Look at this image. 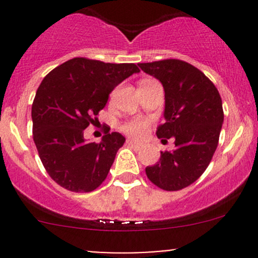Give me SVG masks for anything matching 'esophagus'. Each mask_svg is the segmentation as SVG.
I'll list each match as a JSON object with an SVG mask.
<instances>
[{
	"label": "esophagus",
	"mask_w": 258,
	"mask_h": 258,
	"mask_svg": "<svg viewBox=\"0 0 258 258\" xmlns=\"http://www.w3.org/2000/svg\"><path fill=\"white\" fill-rule=\"evenodd\" d=\"M127 145L132 146V147H135V148H140V147H141V144H137V142L132 141V140H127Z\"/></svg>",
	"instance_id": "34e87169"
}]
</instances>
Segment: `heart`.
Segmentation results:
<instances>
[{"mask_svg": "<svg viewBox=\"0 0 258 258\" xmlns=\"http://www.w3.org/2000/svg\"><path fill=\"white\" fill-rule=\"evenodd\" d=\"M150 127V122L142 118H135L126 121L121 126V131L131 139L141 140L144 139Z\"/></svg>", "mask_w": 258, "mask_h": 258, "instance_id": "heart-1", "label": "heart"}]
</instances>
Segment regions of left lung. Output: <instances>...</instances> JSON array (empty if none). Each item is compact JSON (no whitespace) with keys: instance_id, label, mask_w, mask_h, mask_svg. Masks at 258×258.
I'll return each instance as SVG.
<instances>
[{"instance_id":"obj_1","label":"left lung","mask_w":258,"mask_h":258,"mask_svg":"<svg viewBox=\"0 0 258 258\" xmlns=\"http://www.w3.org/2000/svg\"><path fill=\"white\" fill-rule=\"evenodd\" d=\"M165 90V123L158 139H173L175 150L161 152L158 162L146 167L148 179L165 191L194 183L209 167L223 123L222 100L209 77L181 59L139 63Z\"/></svg>"}]
</instances>
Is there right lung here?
Instances as JSON below:
<instances>
[{"label":"right lung","mask_w":258,"mask_h":258,"mask_svg":"<svg viewBox=\"0 0 258 258\" xmlns=\"http://www.w3.org/2000/svg\"><path fill=\"white\" fill-rule=\"evenodd\" d=\"M136 72L135 63L76 57L42 80L32 103L33 141L57 184L72 192H91L107 177L126 139L108 130L100 144L86 142L83 132L97 121L113 88Z\"/></svg>","instance_id":"1"}]
</instances>
